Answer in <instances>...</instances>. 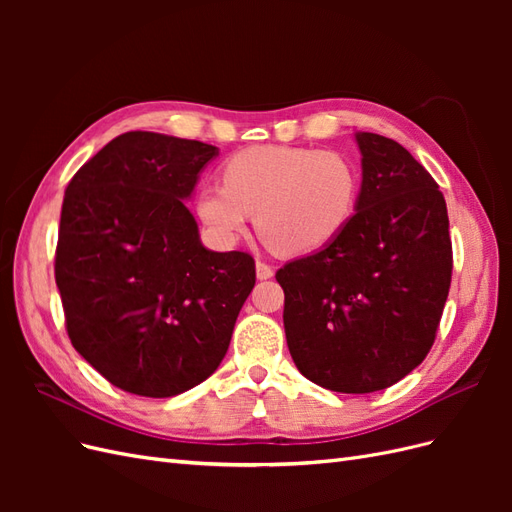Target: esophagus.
Listing matches in <instances>:
<instances>
[{"label": "esophagus", "mask_w": 512, "mask_h": 512, "mask_svg": "<svg viewBox=\"0 0 512 512\" xmlns=\"http://www.w3.org/2000/svg\"><path fill=\"white\" fill-rule=\"evenodd\" d=\"M256 277L258 280H269V277H273V267L267 265V262L258 260L256 262Z\"/></svg>", "instance_id": "obj_1"}]
</instances>
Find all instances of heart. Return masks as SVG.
<instances>
[{"mask_svg": "<svg viewBox=\"0 0 512 512\" xmlns=\"http://www.w3.org/2000/svg\"><path fill=\"white\" fill-rule=\"evenodd\" d=\"M222 185H205L194 211L209 235L235 243L256 215V228L277 252L312 254L333 243L359 207L361 173L339 151L258 145L222 166Z\"/></svg>", "mask_w": 512, "mask_h": 512, "instance_id": "1", "label": "heart"}]
</instances>
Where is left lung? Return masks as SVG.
Returning <instances> with one entry per match:
<instances>
[{"label": "left lung", "instance_id": "obj_1", "mask_svg": "<svg viewBox=\"0 0 512 512\" xmlns=\"http://www.w3.org/2000/svg\"><path fill=\"white\" fill-rule=\"evenodd\" d=\"M359 207L322 250L275 273L294 365L335 393H374L406 378L436 339L453 271L438 183L408 149L356 132Z\"/></svg>", "mask_w": 512, "mask_h": 512}]
</instances>
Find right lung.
Returning a JSON list of instances; mask_svg holds the SVG:
<instances>
[{
    "label": "right lung",
    "mask_w": 512,
    "mask_h": 512,
    "mask_svg": "<svg viewBox=\"0 0 512 512\" xmlns=\"http://www.w3.org/2000/svg\"><path fill=\"white\" fill-rule=\"evenodd\" d=\"M218 153L126 132L66 188L55 282L70 342L128 393L175 397L207 380L256 284L254 258L207 250L185 205Z\"/></svg>",
    "instance_id": "add662e5"
}]
</instances>
